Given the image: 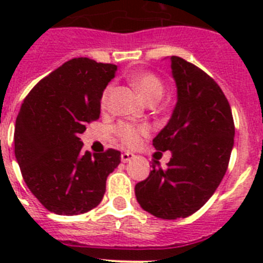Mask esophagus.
<instances>
[{
    "label": "esophagus",
    "mask_w": 263,
    "mask_h": 263,
    "mask_svg": "<svg viewBox=\"0 0 263 263\" xmlns=\"http://www.w3.org/2000/svg\"><path fill=\"white\" fill-rule=\"evenodd\" d=\"M134 157H136V155L133 154V153H122V154H121V160H122V162H124V163H126V162H129V160H132V159H134Z\"/></svg>",
    "instance_id": "esophagus-1"
}]
</instances>
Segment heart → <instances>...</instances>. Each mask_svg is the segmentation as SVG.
Listing matches in <instances>:
<instances>
[{
  "label": "heart",
  "mask_w": 263,
  "mask_h": 263,
  "mask_svg": "<svg viewBox=\"0 0 263 263\" xmlns=\"http://www.w3.org/2000/svg\"><path fill=\"white\" fill-rule=\"evenodd\" d=\"M130 81L134 85L139 93L142 95L148 103L159 100L163 95V83L158 78L155 73L147 71L137 72L134 75L130 76ZM111 92V85L104 89L101 99H100V104L101 108H106L109 103V96ZM116 134H117L118 139L124 145L129 146V147H136L141 143L142 137L147 136L148 134V126L146 125H133V124H120L116 127Z\"/></svg>",
  "instance_id": "1"
}]
</instances>
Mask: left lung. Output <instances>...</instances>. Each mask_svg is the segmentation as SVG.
I'll return each instance as SVG.
<instances>
[{
    "instance_id": "1",
    "label": "left lung",
    "mask_w": 263,
    "mask_h": 263,
    "mask_svg": "<svg viewBox=\"0 0 263 263\" xmlns=\"http://www.w3.org/2000/svg\"><path fill=\"white\" fill-rule=\"evenodd\" d=\"M171 68L178 103L153 146L173 157L167 168L153 164L150 175L136 184L139 205L164 220L188 217L210 200L227 173L234 143L232 109L217 83L179 57H171Z\"/></svg>"
}]
</instances>
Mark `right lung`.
<instances>
[{
  "label": "right lung",
  "instance_id": "add662e5",
  "mask_svg": "<svg viewBox=\"0 0 263 263\" xmlns=\"http://www.w3.org/2000/svg\"><path fill=\"white\" fill-rule=\"evenodd\" d=\"M117 66L75 58L42 79L23 100L14 153L22 178L50 212L81 215L103 200L121 153L83 152L79 136L100 117V99Z\"/></svg>",
  "mask_w": 263,
  "mask_h": 263
}]
</instances>
